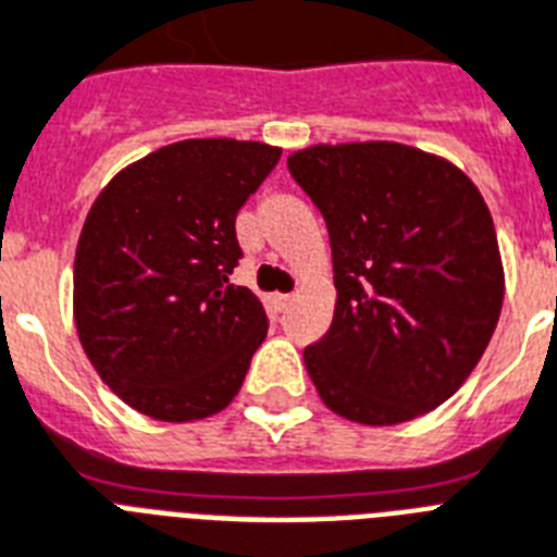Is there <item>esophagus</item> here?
I'll use <instances>...</instances> for the list:
<instances>
[{
	"mask_svg": "<svg viewBox=\"0 0 557 557\" xmlns=\"http://www.w3.org/2000/svg\"><path fill=\"white\" fill-rule=\"evenodd\" d=\"M275 305H278V310H287L293 305V296L290 293H282V296H275Z\"/></svg>",
	"mask_w": 557,
	"mask_h": 557,
	"instance_id": "esophagus-1",
	"label": "esophagus"
}]
</instances>
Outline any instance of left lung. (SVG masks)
I'll list each match as a JSON object with an SVG mask.
<instances>
[{"mask_svg":"<svg viewBox=\"0 0 557 557\" xmlns=\"http://www.w3.org/2000/svg\"><path fill=\"white\" fill-rule=\"evenodd\" d=\"M287 169L331 235L336 310L305 348L322 403L359 425H399L446 403L504 307L478 186L446 158L391 140L307 146Z\"/></svg>","mask_w":557,"mask_h":557,"instance_id":"obj_1","label":"left lung"}]
</instances>
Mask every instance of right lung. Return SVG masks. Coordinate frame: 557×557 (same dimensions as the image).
Here are the masks:
<instances>
[{
  "mask_svg": "<svg viewBox=\"0 0 557 557\" xmlns=\"http://www.w3.org/2000/svg\"><path fill=\"white\" fill-rule=\"evenodd\" d=\"M278 158L258 140H181L120 169L88 209L74 324L100 380L135 411L193 422L242 391L267 313L230 284L235 215Z\"/></svg>",
  "mask_w": 557,
  "mask_h": 557,
  "instance_id": "add662e5",
  "label": "right lung"
}]
</instances>
